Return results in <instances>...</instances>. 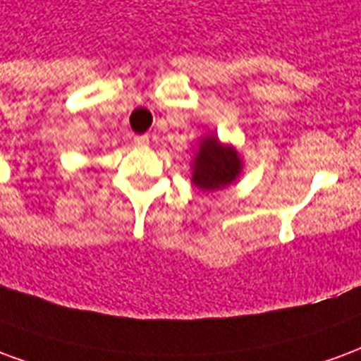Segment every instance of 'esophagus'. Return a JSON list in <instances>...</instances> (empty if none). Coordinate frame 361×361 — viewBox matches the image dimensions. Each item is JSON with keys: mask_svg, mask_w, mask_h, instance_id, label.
<instances>
[{"mask_svg": "<svg viewBox=\"0 0 361 361\" xmlns=\"http://www.w3.org/2000/svg\"><path fill=\"white\" fill-rule=\"evenodd\" d=\"M133 142L137 145V147H149L150 137L149 135H137V137L133 139Z\"/></svg>", "mask_w": 361, "mask_h": 361, "instance_id": "1", "label": "esophagus"}]
</instances>
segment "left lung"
<instances>
[{"label":"left lung","instance_id":"1","mask_svg":"<svg viewBox=\"0 0 361 361\" xmlns=\"http://www.w3.org/2000/svg\"><path fill=\"white\" fill-rule=\"evenodd\" d=\"M243 160L234 145L222 142L216 133L201 137L191 160V183L199 191H219L238 181Z\"/></svg>","mask_w":361,"mask_h":361}]
</instances>
